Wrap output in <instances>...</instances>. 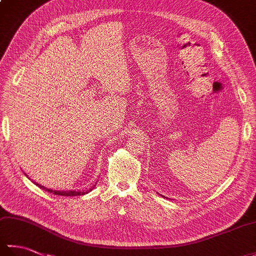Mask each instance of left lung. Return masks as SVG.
Wrapping results in <instances>:
<instances>
[{"label":"left lung","mask_w":256,"mask_h":256,"mask_svg":"<svg viewBox=\"0 0 256 256\" xmlns=\"http://www.w3.org/2000/svg\"><path fill=\"white\" fill-rule=\"evenodd\" d=\"M162 197H164V196H162Z\"/></svg>","instance_id":"left-lung-1"}]
</instances>
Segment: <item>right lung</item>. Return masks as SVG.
Segmentation results:
<instances>
[{
  "label": "right lung",
  "instance_id": "add662e5",
  "mask_svg": "<svg viewBox=\"0 0 256 256\" xmlns=\"http://www.w3.org/2000/svg\"><path fill=\"white\" fill-rule=\"evenodd\" d=\"M36 186H38L40 188H42V190H45V192H52V194H58V196H67V197H70V196H81V194H88L89 192H91L92 188H94L96 184H94V187H91L89 190H86V192H80V190H78V192H76V190H64V192H62V190H52V189H48L44 186H42V184H37V182H34Z\"/></svg>",
  "mask_w": 256,
  "mask_h": 256
}]
</instances>
